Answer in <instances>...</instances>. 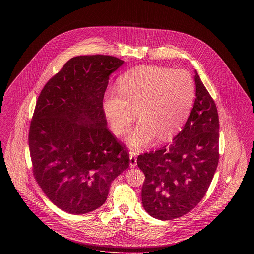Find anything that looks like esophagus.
I'll return each instance as SVG.
<instances>
[{
	"mask_svg": "<svg viewBox=\"0 0 254 254\" xmlns=\"http://www.w3.org/2000/svg\"><path fill=\"white\" fill-rule=\"evenodd\" d=\"M129 166L130 168H135L137 166V158H136V153L135 152H130L129 153Z\"/></svg>",
	"mask_w": 254,
	"mask_h": 254,
	"instance_id": "esophagus-1",
	"label": "esophagus"
}]
</instances>
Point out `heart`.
Masks as SVG:
<instances>
[{
    "label": "heart",
    "mask_w": 254,
    "mask_h": 254,
    "mask_svg": "<svg viewBox=\"0 0 254 254\" xmlns=\"http://www.w3.org/2000/svg\"><path fill=\"white\" fill-rule=\"evenodd\" d=\"M121 96L108 90L102 108L116 135L127 132L132 122L141 119L127 137L132 148L149 145L157 136L168 140L186 120L194 99V82L184 69L141 65L125 73L118 82Z\"/></svg>",
    "instance_id": "1"
}]
</instances>
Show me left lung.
<instances>
[{"mask_svg":"<svg viewBox=\"0 0 254 254\" xmlns=\"http://www.w3.org/2000/svg\"><path fill=\"white\" fill-rule=\"evenodd\" d=\"M193 109L169 147L141 154L142 203L159 220L190 212L205 196L219 162V118L213 99L195 70Z\"/></svg>","mask_w":254,"mask_h":254,"instance_id":"8db88e82","label":"left lung"}]
</instances>
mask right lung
<instances>
[{
    "label": "right lung",
    "mask_w": 254,
    "mask_h": 254,
    "mask_svg": "<svg viewBox=\"0 0 254 254\" xmlns=\"http://www.w3.org/2000/svg\"><path fill=\"white\" fill-rule=\"evenodd\" d=\"M124 61L77 56L43 88L29 128L37 183L62 210L85 214L104 205L129 155L109 132L102 104L109 76Z\"/></svg>",
    "instance_id": "obj_1"
}]
</instances>
